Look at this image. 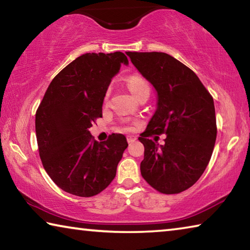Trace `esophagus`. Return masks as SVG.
Segmentation results:
<instances>
[{"mask_svg": "<svg viewBox=\"0 0 250 250\" xmlns=\"http://www.w3.org/2000/svg\"><path fill=\"white\" fill-rule=\"evenodd\" d=\"M135 140H137V137H135V135H128V137H126V141H128V143H133Z\"/></svg>", "mask_w": 250, "mask_h": 250, "instance_id": "34e87169", "label": "esophagus"}]
</instances>
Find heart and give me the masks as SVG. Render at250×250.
<instances>
[{"mask_svg": "<svg viewBox=\"0 0 250 250\" xmlns=\"http://www.w3.org/2000/svg\"><path fill=\"white\" fill-rule=\"evenodd\" d=\"M126 83H128L129 89L134 97H138L139 95L143 94V92H150L149 83H147L146 79L139 77V76H132V77H130Z\"/></svg>", "mask_w": 250, "mask_h": 250, "instance_id": "1", "label": "heart"}]
</instances>
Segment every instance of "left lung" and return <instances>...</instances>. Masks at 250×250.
I'll return each mask as SVG.
<instances>
[{
	"instance_id": "8db88e82",
	"label": "left lung",
	"mask_w": 250,
	"mask_h": 250,
	"mask_svg": "<svg viewBox=\"0 0 250 250\" xmlns=\"http://www.w3.org/2000/svg\"><path fill=\"white\" fill-rule=\"evenodd\" d=\"M156 92V109L139 137L145 146L141 175L163 194H177L204 173L216 141L214 100L196 74L166 53L126 52ZM166 133L164 145L150 135Z\"/></svg>"
}]
</instances>
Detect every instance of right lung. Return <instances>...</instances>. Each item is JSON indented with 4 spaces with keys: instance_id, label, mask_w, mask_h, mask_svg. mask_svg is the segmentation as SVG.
Segmentation results:
<instances>
[{
    "instance_id": "right-lung-1",
    "label": "right lung",
    "mask_w": 250,
    "mask_h": 250,
    "mask_svg": "<svg viewBox=\"0 0 250 250\" xmlns=\"http://www.w3.org/2000/svg\"><path fill=\"white\" fill-rule=\"evenodd\" d=\"M121 65H129L121 52L82 55L52 80L36 111L43 167L58 188L73 195L90 197L104 191L128 146L124 134L99 143L89 131L103 117L105 92Z\"/></svg>"
}]
</instances>
